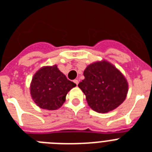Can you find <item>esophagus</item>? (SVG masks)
Masks as SVG:
<instances>
[{
    "mask_svg": "<svg viewBox=\"0 0 152 152\" xmlns=\"http://www.w3.org/2000/svg\"><path fill=\"white\" fill-rule=\"evenodd\" d=\"M73 82L75 83H76V85H78V83H79V80H76H76H74Z\"/></svg>",
    "mask_w": 152,
    "mask_h": 152,
    "instance_id": "34e87169",
    "label": "esophagus"
}]
</instances>
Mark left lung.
<instances>
[{
  "label": "left lung",
  "mask_w": 152,
  "mask_h": 152,
  "mask_svg": "<svg viewBox=\"0 0 152 152\" xmlns=\"http://www.w3.org/2000/svg\"><path fill=\"white\" fill-rule=\"evenodd\" d=\"M79 88L85 94L88 105L99 113H107L125 99L128 83L123 75L108 62L90 64L83 72Z\"/></svg>",
  "instance_id": "left-lung-1"
}]
</instances>
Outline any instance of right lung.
Returning <instances> with one entry per match:
<instances>
[{
	"label": "right lung",
	"instance_id": "1",
	"mask_svg": "<svg viewBox=\"0 0 152 152\" xmlns=\"http://www.w3.org/2000/svg\"><path fill=\"white\" fill-rule=\"evenodd\" d=\"M76 87L57 69V65L44 67L34 74L31 85V94L40 108L57 110L65 101L67 93Z\"/></svg>",
	"mask_w": 152,
	"mask_h": 152
}]
</instances>
